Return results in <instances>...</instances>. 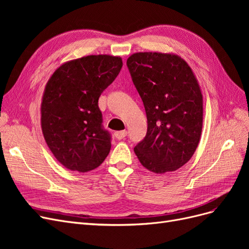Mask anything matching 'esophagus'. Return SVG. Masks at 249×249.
<instances>
[{
  "instance_id": "esophagus-1",
  "label": "esophagus",
  "mask_w": 249,
  "mask_h": 249,
  "mask_svg": "<svg viewBox=\"0 0 249 249\" xmlns=\"http://www.w3.org/2000/svg\"><path fill=\"white\" fill-rule=\"evenodd\" d=\"M127 132L126 131H117L114 133V136L117 138V139H123L126 136Z\"/></svg>"
}]
</instances>
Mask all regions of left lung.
<instances>
[{
	"label": "left lung",
	"instance_id": "8db88e82",
	"mask_svg": "<svg viewBox=\"0 0 249 249\" xmlns=\"http://www.w3.org/2000/svg\"><path fill=\"white\" fill-rule=\"evenodd\" d=\"M126 65L147 117L146 136L134 152L149 171H175L191 159L200 140L198 81L185 60L172 53H135Z\"/></svg>",
	"mask_w": 249,
	"mask_h": 249
}]
</instances>
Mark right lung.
<instances>
[{"label":"right lung","instance_id":"right-lung-1","mask_svg":"<svg viewBox=\"0 0 249 249\" xmlns=\"http://www.w3.org/2000/svg\"><path fill=\"white\" fill-rule=\"evenodd\" d=\"M122 67L119 56L90 55L64 62L49 79L41 100V130L65 168L87 172L108 156L111 137L103 129L99 97Z\"/></svg>","mask_w":249,"mask_h":249}]
</instances>
